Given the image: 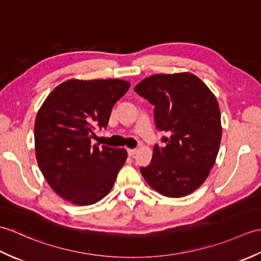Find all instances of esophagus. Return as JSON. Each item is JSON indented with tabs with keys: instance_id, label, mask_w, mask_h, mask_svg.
I'll use <instances>...</instances> for the list:
<instances>
[{
	"instance_id": "obj_1",
	"label": "esophagus",
	"mask_w": 261,
	"mask_h": 261,
	"mask_svg": "<svg viewBox=\"0 0 261 261\" xmlns=\"http://www.w3.org/2000/svg\"><path fill=\"white\" fill-rule=\"evenodd\" d=\"M137 149H127V153H129V156H131V157H134L135 154L137 153Z\"/></svg>"
}]
</instances>
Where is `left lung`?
I'll return each mask as SVG.
<instances>
[{
	"mask_svg": "<svg viewBox=\"0 0 261 261\" xmlns=\"http://www.w3.org/2000/svg\"><path fill=\"white\" fill-rule=\"evenodd\" d=\"M135 92L151 103L163 146L154 145L143 178L168 197L193 193L207 178L218 156L222 126L218 101L210 88L191 73L149 76Z\"/></svg>",
	"mask_w": 261,
	"mask_h": 261,
	"instance_id": "obj_1",
	"label": "left lung"
}]
</instances>
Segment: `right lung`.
Instances as JSON below:
<instances>
[{"instance_id": "obj_1", "label": "right lung", "mask_w": 261, "mask_h": 261, "mask_svg": "<svg viewBox=\"0 0 261 261\" xmlns=\"http://www.w3.org/2000/svg\"><path fill=\"white\" fill-rule=\"evenodd\" d=\"M130 83L69 80L58 85L38 111L36 158L60 197L91 205L108 195L127 157L125 149L92 146L95 129L107 127L113 105Z\"/></svg>"}]
</instances>
